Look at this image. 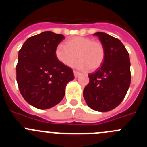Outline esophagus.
Instances as JSON below:
<instances>
[{
  "label": "esophagus",
  "instance_id": "1",
  "mask_svg": "<svg viewBox=\"0 0 147 147\" xmlns=\"http://www.w3.org/2000/svg\"><path fill=\"white\" fill-rule=\"evenodd\" d=\"M74 74L75 77L76 78L78 76H79V75L80 74V73L78 72V71H74Z\"/></svg>",
  "mask_w": 147,
  "mask_h": 147
}]
</instances>
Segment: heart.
<instances>
[{
    "mask_svg": "<svg viewBox=\"0 0 147 147\" xmlns=\"http://www.w3.org/2000/svg\"><path fill=\"white\" fill-rule=\"evenodd\" d=\"M55 54L58 60L65 65H73L78 58L80 60L76 67L90 71L99 68L105 58L103 44L86 37H72L66 42V45L59 44Z\"/></svg>",
    "mask_w": 147,
    "mask_h": 147,
    "instance_id": "heart-1",
    "label": "heart"
}]
</instances>
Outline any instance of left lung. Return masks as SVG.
I'll use <instances>...</instances> for the list:
<instances>
[{"mask_svg": "<svg viewBox=\"0 0 147 147\" xmlns=\"http://www.w3.org/2000/svg\"><path fill=\"white\" fill-rule=\"evenodd\" d=\"M93 34L103 44L105 58L102 66L88 75L90 81L83 96L91 109L107 112L123 101L130 85L129 53L119 39L104 32Z\"/></svg>", "mask_w": 147, "mask_h": 147, "instance_id": "left-lung-1", "label": "left lung"}]
</instances>
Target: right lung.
Listing matches in <instances>:
<instances>
[{
  "label": "right lung",
  "mask_w": 147,
  "mask_h": 147,
  "mask_svg": "<svg viewBox=\"0 0 147 147\" xmlns=\"http://www.w3.org/2000/svg\"><path fill=\"white\" fill-rule=\"evenodd\" d=\"M65 37L44 32L26 40L18 53L17 82L23 98L38 109H49L62 101L73 70L61 63L56 49Z\"/></svg>",
  "instance_id": "right-lung-1"
}]
</instances>
